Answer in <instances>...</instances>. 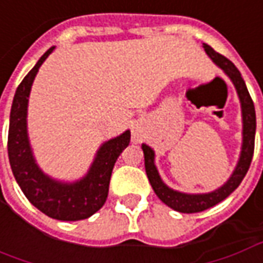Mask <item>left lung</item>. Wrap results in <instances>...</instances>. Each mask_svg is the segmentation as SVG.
Segmentation results:
<instances>
[{
  "instance_id": "left-lung-1",
  "label": "left lung",
  "mask_w": 263,
  "mask_h": 263,
  "mask_svg": "<svg viewBox=\"0 0 263 263\" xmlns=\"http://www.w3.org/2000/svg\"><path fill=\"white\" fill-rule=\"evenodd\" d=\"M204 50L213 59L215 65L220 66L221 69L226 71L227 76L231 79L234 86L237 88L238 96H239V100H241V107H242V152H241V158H239V162H238L237 169L234 171L232 176L230 177V180L222 187H220L218 190H215V192L209 194H184L175 192V190L167 187L159 177V173L156 171L154 163V151L149 148L148 145H145V143L142 145L143 158H145V171H146L149 182L152 184V189H154L156 196L166 205H169L171 209L176 210L179 213H187V214L204 211V210L213 207L215 204L222 201L224 198L228 197L241 184L242 179L247 175L249 166H251V162H252V156H254L255 149L256 117H255L254 101H252V98L249 96L248 88L245 86L243 79L241 77V73L238 71V69L234 66L232 62L227 59L226 56L217 53L214 49L209 46V45H205V43H204Z\"/></svg>"
}]
</instances>
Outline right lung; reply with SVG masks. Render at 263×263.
I'll return each mask as SVG.
<instances>
[{"label": "right lung", "mask_w": 263, "mask_h": 263, "mask_svg": "<svg viewBox=\"0 0 263 263\" xmlns=\"http://www.w3.org/2000/svg\"><path fill=\"white\" fill-rule=\"evenodd\" d=\"M52 50L53 48L45 52L16 88L9 115V163L21 190L43 214L62 221L84 220L98 211L105 203L115 162L121 152L129 145L131 134L125 131L120 137L104 143L92 162L91 169L80 182L71 184L58 183L39 171L28 142L26 108L33 79Z\"/></svg>", "instance_id": "obj_1"}]
</instances>
